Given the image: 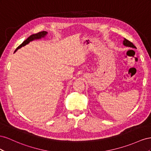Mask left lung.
<instances>
[{
	"mask_svg": "<svg viewBox=\"0 0 151 151\" xmlns=\"http://www.w3.org/2000/svg\"><path fill=\"white\" fill-rule=\"evenodd\" d=\"M123 44L124 46H126V47H131V48H135V49H136V47L133 44V43H132L131 42L127 40L126 38H124L123 42Z\"/></svg>",
	"mask_w": 151,
	"mask_h": 151,
	"instance_id": "obj_1",
	"label": "left lung"
}]
</instances>
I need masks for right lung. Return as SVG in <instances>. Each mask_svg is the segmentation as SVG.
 Here are the masks:
<instances>
[{
    "label": "right lung",
    "instance_id": "add662e5",
    "mask_svg": "<svg viewBox=\"0 0 151 151\" xmlns=\"http://www.w3.org/2000/svg\"><path fill=\"white\" fill-rule=\"evenodd\" d=\"M47 33H47V32L43 31V32H39V33H36V34H33V35H32L31 36H29L27 40H24L19 46H18V47H17L16 49L14 51V52H16L17 50H18L19 49L21 48V47H24L26 45L28 44L30 42L33 41V40H35L41 39L42 38H44L47 35Z\"/></svg>",
    "mask_w": 151,
    "mask_h": 151
}]
</instances>
